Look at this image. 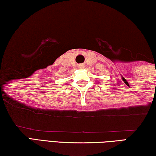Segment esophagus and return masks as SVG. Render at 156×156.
Wrapping results in <instances>:
<instances>
[{
	"mask_svg": "<svg viewBox=\"0 0 156 156\" xmlns=\"http://www.w3.org/2000/svg\"><path fill=\"white\" fill-rule=\"evenodd\" d=\"M78 67L80 68V69H84V65H83V64H82V65H78Z\"/></svg>",
	"mask_w": 156,
	"mask_h": 156,
	"instance_id": "1",
	"label": "esophagus"
}]
</instances>
